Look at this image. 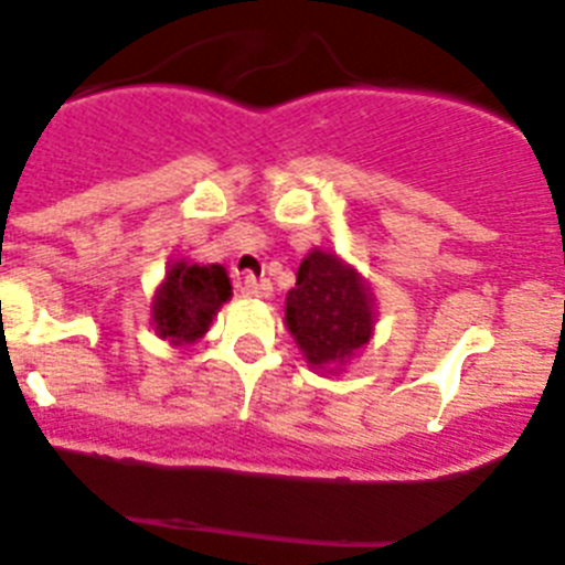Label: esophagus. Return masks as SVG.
Masks as SVG:
<instances>
[{
  "mask_svg": "<svg viewBox=\"0 0 565 565\" xmlns=\"http://www.w3.org/2000/svg\"><path fill=\"white\" fill-rule=\"evenodd\" d=\"M239 289H242V295H247V298H270L273 284L267 281V278L245 276V278H242Z\"/></svg>",
  "mask_w": 565,
  "mask_h": 565,
  "instance_id": "esophagus-1",
  "label": "esophagus"
}]
</instances>
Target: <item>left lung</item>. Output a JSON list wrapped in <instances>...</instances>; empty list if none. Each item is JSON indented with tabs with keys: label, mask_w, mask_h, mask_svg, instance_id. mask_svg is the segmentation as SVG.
<instances>
[{
	"label": "left lung",
	"mask_w": 565,
	"mask_h": 565,
	"mask_svg": "<svg viewBox=\"0 0 565 565\" xmlns=\"http://www.w3.org/2000/svg\"><path fill=\"white\" fill-rule=\"evenodd\" d=\"M287 326L309 365H340L371 340V295L334 253L312 250L287 292Z\"/></svg>",
	"instance_id": "left-lung-1"
}]
</instances>
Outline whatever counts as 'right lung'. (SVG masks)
<instances>
[{"label": "right lung", "instance_id": "1", "mask_svg": "<svg viewBox=\"0 0 565 565\" xmlns=\"http://www.w3.org/2000/svg\"><path fill=\"white\" fill-rule=\"evenodd\" d=\"M231 298L228 273L220 265H186L178 262L167 273L152 303V323L163 340L183 345L209 331L211 318Z\"/></svg>", "mask_w": 565, "mask_h": 565}]
</instances>
